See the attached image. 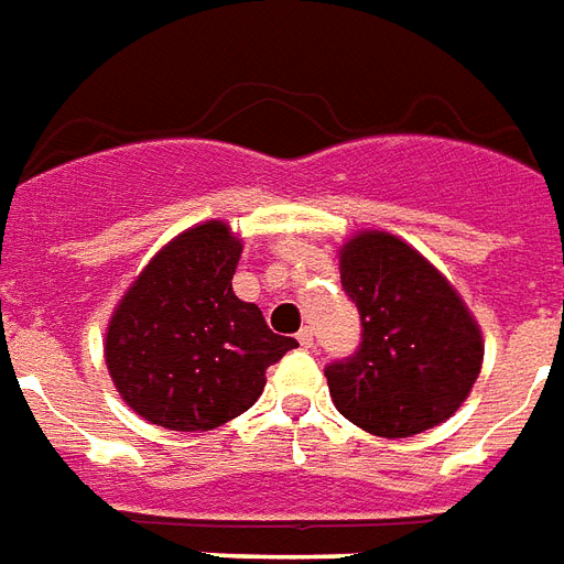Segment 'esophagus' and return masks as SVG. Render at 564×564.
<instances>
[{"instance_id":"1","label":"esophagus","mask_w":564,"mask_h":564,"mask_svg":"<svg viewBox=\"0 0 564 564\" xmlns=\"http://www.w3.org/2000/svg\"><path fill=\"white\" fill-rule=\"evenodd\" d=\"M299 343H301V349H313V330L301 328L299 330Z\"/></svg>"}]
</instances>
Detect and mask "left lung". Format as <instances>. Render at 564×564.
<instances>
[{
	"instance_id": "8db88e82",
	"label": "left lung",
	"mask_w": 564,
	"mask_h": 564,
	"mask_svg": "<svg viewBox=\"0 0 564 564\" xmlns=\"http://www.w3.org/2000/svg\"><path fill=\"white\" fill-rule=\"evenodd\" d=\"M339 281L360 313V346L325 367L334 405L378 437H411L462 408L482 369V334L453 283L397 236L343 245Z\"/></svg>"
}]
</instances>
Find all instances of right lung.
<instances>
[{"mask_svg": "<svg viewBox=\"0 0 564 564\" xmlns=\"http://www.w3.org/2000/svg\"><path fill=\"white\" fill-rule=\"evenodd\" d=\"M242 242L206 221L162 248L115 307L106 367L132 411L171 432H209L260 399L265 369L299 343L236 299Z\"/></svg>", "mask_w": 564, "mask_h": 564, "instance_id": "1", "label": "right lung"}]
</instances>
